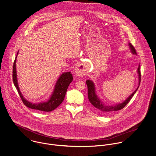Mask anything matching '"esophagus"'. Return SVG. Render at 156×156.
<instances>
[{
    "label": "esophagus",
    "mask_w": 156,
    "mask_h": 156,
    "mask_svg": "<svg viewBox=\"0 0 156 156\" xmlns=\"http://www.w3.org/2000/svg\"><path fill=\"white\" fill-rule=\"evenodd\" d=\"M87 69L83 64H79L75 69V72L78 76H83L85 75Z\"/></svg>",
    "instance_id": "1"
}]
</instances>
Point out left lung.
<instances>
[{
  "label": "left lung",
  "mask_w": 156,
  "mask_h": 156,
  "mask_svg": "<svg viewBox=\"0 0 156 156\" xmlns=\"http://www.w3.org/2000/svg\"><path fill=\"white\" fill-rule=\"evenodd\" d=\"M129 48L131 50L132 53L136 55V49L134 48V47L131 44L129 43ZM137 73L139 74V86L136 89V90L123 103H119L117 104L115 106H106L105 105L103 102L100 100V98L98 97V96L97 95L96 93H95V85L94 83L91 81V80H87L86 81V84L87 86V89H88V98H89V100L90 101V103L100 112H102L103 114H109L111 112H113L114 111H119L122 109L129 102V101L131 100L132 97H133V95L136 94V92H137V89H139V87L140 86V80H141V73L140 71V65L139 66L138 69H137Z\"/></svg>",
  "instance_id": "left-lung-1"
}]
</instances>
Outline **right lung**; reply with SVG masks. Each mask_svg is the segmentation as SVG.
Masks as SVG:
<instances>
[{
    "label": "right lung",
    "instance_id": "add662e5",
    "mask_svg": "<svg viewBox=\"0 0 156 156\" xmlns=\"http://www.w3.org/2000/svg\"><path fill=\"white\" fill-rule=\"evenodd\" d=\"M18 54V52H17ZM17 56L15 58L13 64L12 68V80L14 84L17 89V90L20 97V98L23 103V104L28 108L35 110H38L44 112H50L55 109L58 106H59L61 103L63 101L66 93L67 92V88L70 84V83L73 80V76L72 73L69 72L63 73L58 78L54 90L50 97L49 100L46 102L39 103H31V102L25 100L23 95H22L17 83V73H16V61Z\"/></svg>",
    "mask_w": 156,
    "mask_h": 156
}]
</instances>
